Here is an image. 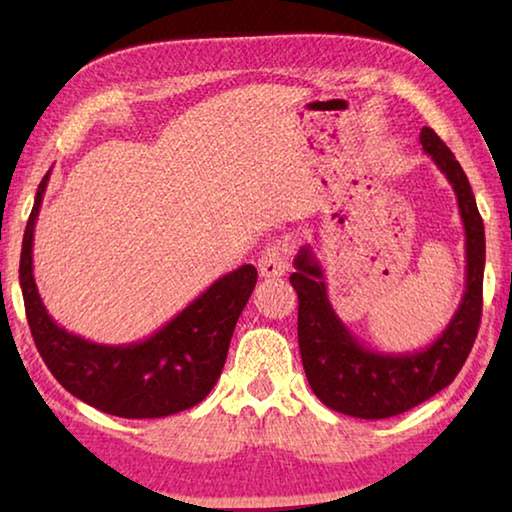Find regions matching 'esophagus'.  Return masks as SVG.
<instances>
[{
	"label": "esophagus",
	"mask_w": 512,
	"mask_h": 512,
	"mask_svg": "<svg viewBox=\"0 0 512 512\" xmlns=\"http://www.w3.org/2000/svg\"><path fill=\"white\" fill-rule=\"evenodd\" d=\"M259 275L262 277H280L287 271V250L277 244L264 248L262 257H259Z\"/></svg>",
	"instance_id": "esophagus-1"
}]
</instances>
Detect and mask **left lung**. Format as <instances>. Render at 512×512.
<instances>
[{
	"instance_id": "obj_1",
	"label": "left lung",
	"mask_w": 512,
	"mask_h": 512,
	"mask_svg": "<svg viewBox=\"0 0 512 512\" xmlns=\"http://www.w3.org/2000/svg\"><path fill=\"white\" fill-rule=\"evenodd\" d=\"M420 144L452 185L465 228V293L445 332L420 352L386 354L352 336L327 298L325 273L314 250L293 259L298 293V343L311 391L329 409L363 420L393 418L443 391L463 368L481 323L485 232L465 171L445 142L422 128Z\"/></svg>"
}]
</instances>
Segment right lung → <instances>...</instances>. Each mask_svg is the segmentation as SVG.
Segmentation results:
<instances>
[{
  "label": "right lung",
  "mask_w": 512,
  "mask_h": 512,
  "mask_svg": "<svg viewBox=\"0 0 512 512\" xmlns=\"http://www.w3.org/2000/svg\"><path fill=\"white\" fill-rule=\"evenodd\" d=\"M49 171L22 239L20 287L42 361L65 391L119 418H164L203 402L221 377L235 325L257 282L253 264L223 275L192 305L151 334L128 345H101L60 327L47 314L33 280V230Z\"/></svg>",
  "instance_id": "obj_1"
}]
</instances>
